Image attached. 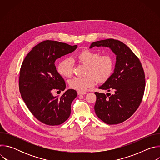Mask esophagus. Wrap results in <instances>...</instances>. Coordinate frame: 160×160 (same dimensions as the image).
I'll use <instances>...</instances> for the list:
<instances>
[{"label": "esophagus", "mask_w": 160, "mask_h": 160, "mask_svg": "<svg viewBox=\"0 0 160 160\" xmlns=\"http://www.w3.org/2000/svg\"><path fill=\"white\" fill-rule=\"evenodd\" d=\"M77 94L78 95H84L86 94V92H84V91H78Z\"/></svg>", "instance_id": "obj_1"}]
</instances>
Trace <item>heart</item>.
Masks as SVG:
<instances>
[{
  "mask_svg": "<svg viewBox=\"0 0 160 160\" xmlns=\"http://www.w3.org/2000/svg\"><path fill=\"white\" fill-rule=\"evenodd\" d=\"M76 59L78 62L86 66L85 74L83 77H74L69 81V85L72 88L83 91L93 87L96 79L101 82L108 80L112 73L114 61L108 54L100 56L96 52L85 49L80 52ZM58 72L63 77H70L73 74V62L70 58L61 60L58 65Z\"/></svg>",
  "mask_w": 160,
  "mask_h": 160,
  "instance_id": "heart-1",
  "label": "heart"
}]
</instances>
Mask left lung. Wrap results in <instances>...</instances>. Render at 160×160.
Listing matches in <instances>:
<instances>
[{
	"instance_id": "obj_1",
	"label": "left lung",
	"mask_w": 160,
	"mask_h": 160,
	"mask_svg": "<svg viewBox=\"0 0 160 160\" xmlns=\"http://www.w3.org/2000/svg\"><path fill=\"white\" fill-rule=\"evenodd\" d=\"M95 46L109 48L117 56V61L113 73L99 87L108 92L113 91L114 94L96 92L94 110L106 124H118L129 118L141 103L146 86L143 68L131 49L118 40L94 42L90 49Z\"/></svg>"
}]
</instances>
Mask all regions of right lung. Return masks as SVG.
<instances>
[{"instance_id":"1","label":"right lung","mask_w":160,"mask_h":160,"mask_svg":"<svg viewBox=\"0 0 160 160\" xmlns=\"http://www.w3.org/2000/svg\"><path fill=\"white\" fill-rule=\"evenodd\" d=\"M77 48V45L45 40L35 46L22 61L19 78L21 98L33 115L45 125H61L70 115L71 104L77 93L68 89L60 98L53 96L54 90L61 92L66 88L54 62Z\"/></svg>"}]
</instances>
